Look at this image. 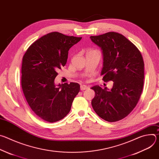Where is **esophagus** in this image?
Here are the masks:
<instances>
[{"label":"esophagus","mask_w":159,"mask_h":159,"mask_svg":"<svg viewBox=\"0 0 159 159\" xmlns=\"http://www.w3.org/2000/svg\"><path fill=\"white\" fill-rule=\"evenodd\" d=\"M88 88H89V87H88L87 86L85 85H80V90H86V89H87Z\"/></svg>","instance_id":"34e87169"}]
</instances>
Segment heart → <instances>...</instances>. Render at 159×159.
Here are the masks:
<instances>
[{
    "instance_id": "b5f03b06",
    "label": "heart",
    "mask_w": 159,
    "mask_h": 159,
    "mask_svg": "<svg viewBox=\"0 0 159 159\" xmlns=\"http://www.w3.org/2000/svg\"><path fill=\"white\" fill-rule=\"evenodd\" d=\"M95 52V50H90V51L88 52Z\"/></svg>"
}]
</instances>
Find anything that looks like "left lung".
Masks as SVG:
<instances>
[{
  "label": "left lung",
  "instance_id": "1",
  "mask_svg": "<svg viewBox=\"0 0 159 159\" xmlns=\"http://www.w3.org/2000/svg\"><path fill=\"white\" fill-rule=\"evenodd\" d=\"M90 39L101 48L105 82L112 81L111 89L93 87L95 97L92 106L96 114L109 122L127 116L137 106L141 96L144 79V62L135 45L123 35L108 32L91 36Z\"/></svg>",
  "mask_w": 159,
  "mask_h": 159
}]
</instances>
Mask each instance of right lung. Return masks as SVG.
<instances>
[{
    "label": "right lung",
    "mask_w": 159,
    "mask_h": 159,
    "mask_svg": "<svg viewBox=\"0 0 159 159\" xmlns=\"http://www.w3.org/2000/svg\"><path fill=\"white\" fill-rule=\"evenodd\" d=\"M81 37L52 32L41 37L28 48L22 58L21 86L35 114L53 123L65 118L80 90L78 83L55 84L57 71L64 66L69 49Z\"/></svg>",
    "instance_id": "add662e5"
}]
</instances>
